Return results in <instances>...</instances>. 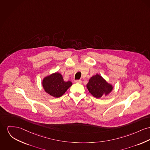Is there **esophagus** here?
<instances>
[{"mask_svg": "<svg viewBox=\"0 0 150 150\" xmlns=\"http://www.w3.org/2000/svg\"><path fill=\"white\" fill-rule=\"evenodd\" d=\"M76 82L79 83H82V81L81 80H76Z\"/></svg>", "mask_w": 150, "mask_h": 150, "instance_id": "esophagus-1", "label": "esophagus"}]
</instances>
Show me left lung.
Wrapping results in <instances>:
<instances>
[{"instance_id": "obj_1", "label": "left lung", "mask_w": 150, "mask_h": 150, "mask_svg": "<svg viewBox=\"0 0 150 150\" xmlns=\"http://www.w3.org/2000/svg\"><path fill=\"white\" fill-rule=\"evenodd\" d=\"M87 88L90 93L96 98H100L103 95H107L113 88L99 74L93 76L88 83Z\"/></svg>"}]
</instances>
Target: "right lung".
Listing matches in <instances>:
<instances>
[{
	"instance_id": "right-lung-1",
	"label": "right lung",
	"mask_w": 150,
	"mask_h": 150,
	"mask_svg": "<svg viewBox=\"0 0 150 150\" xmlns=\"http://www.w3.org/2000/svg\"><path fill=\"white\" fill-rule=\"evenodd\" d=\"M72 83L70 81H64L62 75L55 73L46 77L42 81V86L45 91L54 97H60L70 87Z\"/></svg>"
}]
</instances>
